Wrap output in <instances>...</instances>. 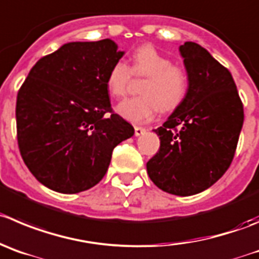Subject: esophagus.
<instances>
[{
    "instance_id": "1",
    "label": "esophagus",
    "mask_w": 259,
    "mask_h": 259,
    "mask_svg": "<svg viewBox=\"0 0 259 259\" xmlns=\"http://www.w3.org/2000/svg\"><path fill=\"white\" fill-rule=\"evenodd\" d=\"M134 132H135V137H141V135H143L144 133H146V129L141 126H135Z\"/></svg>"
}]
</instances>
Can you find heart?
Returning <instances> with one entry per match:
<instances>
[{"label": "heart", "instance_id": "obj_1", "mask_svg": "<svg viewBox=\"0 0 259 259\" xmlns=\"http://www.w3.org/2000/svg\"><path fill=\"white\" fill-rule=\"evenodd\" d=\"M130 72L135 76H147L141 87V97L127 98L118 103L117 113L132 122H146L158 110L171 111L187 96L188 78L183 69L152 46H142L132 56L130 69L122 61L111 66L106 78L108 93L120 98L126 93Z\"/></svg>", "mask_w": 259, "mask_h": 259}]
</instances>
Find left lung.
<instances>
[{"mask_svg":"<svg viewBox=\"0 0 259 259\" xmlns=\"http://www.w3.org/2000/svg\"><path fill=\"white\" fill-rule=\"evenodd\" d=\"M188 75L183 102L154 129L159 149L147 172L163 192L180 197L208 189L230 166L243 127V103L230 71L194 42L179 47Z\"/></svg>","mask_w":259,"mask_h":259,"instance_id":"8db88e82","label":"left lung"}]
</instances>
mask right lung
Here are the masks:
<instances>
[{
	"mask_svg": "<svg viewBox=\"0 0 259 259\" xmlns=\"http://www.w3.org/2000/svg\"><path fill=\"white\" fill-rule=\"evenodd\" d=\"M124 53L108 38L65 43L31 67L21 85L19 149L29 171L51 190L91 189L107 172L113 148L134 135V127L112 113L106 87Z\"/></svg>",
	"mask_w": 259,
	"mask_h": 259,
	"instance_id": "obj_1",
	"label": "right lung"
}]
</instances>
